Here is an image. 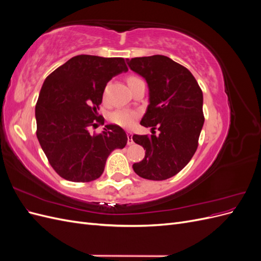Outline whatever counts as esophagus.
Returning a JSON list of instances; mask_svg holds the SVG:
<instances>
[{
    "label": "esophagus",
    "instance_id": "1",
    "mask_svg": "<svg viewBox=\"0 0 261 261\" xmlns=\"http://www.w3.org/2000/svg\"><path fill=\"white\" fill-rule=\"evenodd\" d=\"M133 135H132V133H127V145H133Z\"/></svg>",
    "mask_w": 261,
    "mask_h": 261
}]
</instances>
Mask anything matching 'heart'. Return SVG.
<instances>
[{"label": "heart", "mask_w": 261, "mask_h": 261, "mask_svg": "<svg viewBox=\"0 0 261 261\" xmlns=\"http://www.w3.org/2000/svg\"><path fill=\"white\" fill-rule=\"evenodd\" d=\"M139 78L130 76L128 77L127 83L130 84L135 81H138ZM137 117V113L135 111H132V110H116L113 113L110 114V121L112 123L121 126V127L128 128L133 124L135 123V120Z\"/></svg>", "instance_id": "b5f03b06"}]
</instances>
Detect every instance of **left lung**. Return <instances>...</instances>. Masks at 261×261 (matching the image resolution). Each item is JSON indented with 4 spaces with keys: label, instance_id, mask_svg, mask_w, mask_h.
<instances>
[{
    "label": "left lung",
    "instance_id": "obj_1",
    "mask_svg": "<svg viewBox=\"0 0 261 261\" xmlns=\"http://www.w3.org/2000/svg\"><path fill=\"white\" fill-rule=\"evenodd\" d=\"M126 62L148 85L149 105L140 124L160 132L158 136H133L146 149L143 161L133 169L146 179H168L184 169L198 147L204 122L202 91L186 67L164 55Z\"/></svg>",
    "mask_w": 261,
    "mask_h": 261
}]
</instances>
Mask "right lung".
Instances as JSON below:
<instances>
[{
	"instance_id": "1",
	"label": "right lung",
	"mask_w": 261,
	"mask_h": 261,
	"mask_svg": "<svg viewBox=\"0 0 261 261\" xmlns=\"http://www.w3.org/2000/svg\"><path fill=\"white\" fill-rule=\"evenodd\" d=\"M127 70L122 58L84 54L45 78L36 106L37 138L61 177L77 183L97 179L110 153L126 146L127 136L120 126L106 125L98 135L89 128L105 124L98 110L106 86Z\"/></svg>"
}]
</instances>
